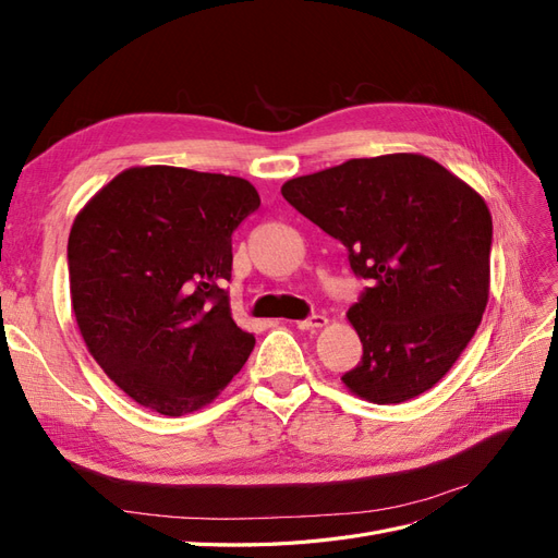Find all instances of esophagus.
I'll return each mask as SVG.
<instances>
[{
    "label": "esophagus",
    "instance_id": "obj_1",
    "mask_svg": "<svg viewBox=\"0 0 558 558\" xmlns=\"http://www.w3.org/2000/svg\"><path fill=\"white\" fill-rule=\"evenodd\" d=\"M326 324H328V318L324 314H312L310 318L298 320V328L300 330H318V328H324Z\"/></svg>",
    "mask_w": 558,
    "mask_h": 558
}]
</instances>
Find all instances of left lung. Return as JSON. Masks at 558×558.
<instances>
[{
    "instance_id": "left-lung-1",
    "label": "left lung",
    "mask_w": 558,
    "mask_h": 558,
    "mask_svg": "<svg viewBox=\"0 0 558 558\" xmlns=\"http://www.w3.org/2000/svg\"><path fill=\"white\" fill-rule=\"evenodd\" d=\"M281 195L367 281L347 314L363 359L344 386L375 404L433 388L486 310L494 226L482 195L418 154L353 158L286 181Z\"/></svg>"
}]
</instances>
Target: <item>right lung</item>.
Returning <instances> with one entry per match:
<instances>
[{
	"label": "right lung",
	"instance_id": "right-lung-1",
	"mask_svg": "<svg viewBox=\"0 0 558 558\" xmlns=\"http://www.w3.org/2000/svg\"><path fill=\"white\" fill-rule=\"evenodd\" d=\"M260 207L246 179L130 167L76 216L72 307L93 359L142 408L181 416L240 373L256 337L223 289L232 232Z\"/></svg>",
	"mask_w": 558,
	"mask_h": 558
}]
</instances>
